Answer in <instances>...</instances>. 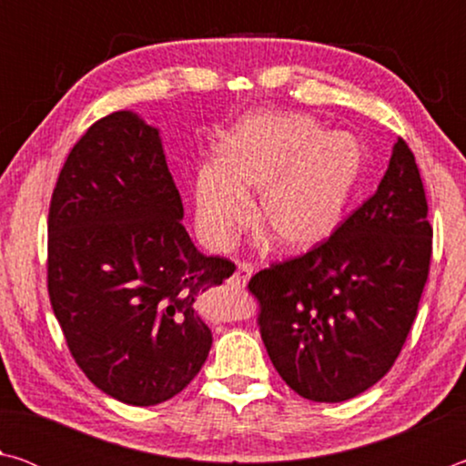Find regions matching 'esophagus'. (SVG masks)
Returning <instances> with one entry per match:
<instances>
[{
  "mask_svg": "<svg viewBox=\"0 0 466 466\" xmlns=\"http://www.w3.org/2000/svg\"><path fill=\"white\" fill-rule=\"evenodd\" d=\"M250 275H252V265L250 263H238L234 275L230 278V283L234 288H244V286H247V281L250 279Z\"/></svg>",
  "mask_w": 466,
  "mask_h": 466,
  "instance_id": "esophagus-1",
  "label": "esophagus"
}]
</instances>
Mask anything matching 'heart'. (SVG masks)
Segmentation results:
<instances>
[{
    "instance_id": "heart-1",
    "label": "heart",
    "mask_w": 466,
    "mask_h": 466,
    "mask_svg": "<svg viewBox=\"0 0 466 466\" xmlns=\"http://www.w3.org/2000/svg\"><path fill=\"white\" fill-rule=\"evenodd\" d=\"M364 162L356 136L327 131L309 115H248L224 136L219 162L197 172V226L209 244L228 247L250 222L248 195L261 193L267 240L281 250L310 248L341 226Z\"/></svg>"
}]
</instances>
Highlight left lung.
<instances>
[{
	"instance_id": "obj_1",
	"label": "left lung",
	"mask_w": 466,
	"mask_h": 466,
	"mask_svg": "<svg viewBox=\"0 0 466 466\" xmlns=\"http://www.w3.org/2000/svg\"><path fill=\"white\" fill-rule=\"evenodd\" d=\"M431 236L420 168L399 137L378 191L327 240L252 275L261 339L291 390L341 403L389 372L428 283Z\"/></svg>"
}]
</instances>
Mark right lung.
<instances>
[{
    "label": "right lung",
    "instance_id": "add662e5",
    "mask_svg": "<svg viewBox=\"0 0 466 466\" xmlns=\"http://www.w3.org/2000/svg\"><path fill=\"white\" fill-rule=\"evenodd\" d=\"M157 131L129 110L77 139L49 205L46 288L76 364L121 403H164L208 360L195 299L236 265L195 248Z\"/></svg>",
    "mask_w": 466,
    "mask_h": 466
}]
</instances>
